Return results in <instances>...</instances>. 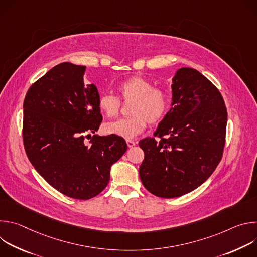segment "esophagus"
<instances>
[{
  "label": "esophagus",
  "instance_id": "obj_1",
  "mask_svg": "<svg viewBox=\"0 0 257 257\" xmlns=\"http://www.w3.org/2000/svg\"><path fill=\"white\" fill-rule=\"evenodd\" d=\"M126 142H127L128 148H133V146L136 144V142H135V141H133V140H130V139L126 140Z\"/></svg>",
  "mask_w": 257,
  "mask_h": 257
}]
</instances>
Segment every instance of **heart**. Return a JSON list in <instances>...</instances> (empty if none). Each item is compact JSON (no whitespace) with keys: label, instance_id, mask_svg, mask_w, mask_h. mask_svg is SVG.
Returning a JSON list of instances; mask_svg holds the SVG:
<instances>
[{"label":"heart","instance_id":"obj_1","mask_svg":"<svg viewBox=\"0 0 257 257\" xmlns=\"http://www.w3.org/2000/svg\"><path fill=\"white\" fill-rule=\"evenodd\" d=\"M120 98L124 101L133 100L130 108L131 117L122 118L103 125L106 134L131 139L141 133L148 125L161 123L168 115L171 106V95L162 87H155L154 82L141 76H131L117 85ZM98 107L106 117L118 115L121 101L111 94L103 93L98 97Z\"/></svg>","mask_w":257,"mask_h":257}]
</instances>
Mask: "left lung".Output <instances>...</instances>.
Masks as SVG:
<instances>
[{"instance_id": "left-lung-1", "label": "left lung", "mask_w": 257, "mask_h": 257, "mask_svg": "<svg viewBox=\"0 0 257 257\" xmlns=\"http://www.w3.org/2000/svg\"><path fill=\"white\" fill-rule=\"evenodd\" d=\"M172 105L154 137L139 141L143 186L158 197L174 198L205 182L221 162L227 108L218 89L200 72L181 68L172 84Z\"/></svg>"}]
</instances>
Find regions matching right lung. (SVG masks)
I'll list each match as a JSON object with an SVG mask.
<instances>
[{
	"mask_svg": "<svg viewBox=\"0 0 257 257\" xmlns=\"http://www.w3.org/2000/svg\"><path fill=\"white\" fill-rule=\"evenodd\" d=\"M85 66L61 63L35 81L23 102V144L38 173L59 192L80 200L99 194L127 151L124 138L93 135L102 121L98 91L84 84Z\"/></svg>",
	"mask_w": 257,
	"mask_h": 257,
	"instance_id": "1",
	"label": "right lung"
}]
</instances>
